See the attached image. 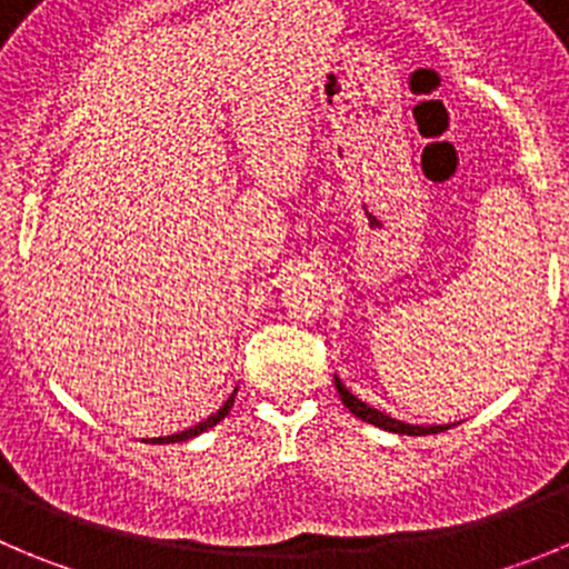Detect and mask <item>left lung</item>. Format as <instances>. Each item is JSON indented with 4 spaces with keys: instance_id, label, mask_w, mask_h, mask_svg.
Instances as JSON below:
<instances>
[{
    "instance_id": "left-lung-1",
    "label": "left lung",
    "mask_w": 569,
    "mask_h": 569,
    "mask_svg": "<svg viewBox=\"0 0 569 569\" xmlns=\"http://www.w3.org/2000/svg\"><path fill=\"white\" fill-rule=\"evenodd\" d=\"M333 385H337L339 398H342V405L348 407V410L353 412V416L362 418V421H368V423H373V427L387 429V432H398V435H435V432H443V429L452 427V423H449V427H416V423L396 421V418H390V416H387V412H381V410H376V407L365 405L362 398L353 396V392H350L348 387H345L342 381L337 379V376H333Z\"/></svg>"
}]
</instances>
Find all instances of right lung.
Here are the masks:
<instances>
[{"mask_svg":"<svg viewBox=\"0 0 569 569\" xmlns=\"http://www.w3.org/2000/svg\"><path fill=\"white\" fill-rule=\"evenodd\" d=\"M232 401H236V392H232V396H230V398H227V401H224V407H221V410H219V412H216V416H210V418H207V421L196 423V427H193V429H184V432H179V435H171V438H159V443H177V440H188V438H193V435L204 432V429L216 427V423H219V421H221V418H224V416H227V412H230Z\"/></svg>","mask_w":569,"mask_h":569,"instance_id":"obj_1","label":"right lung"}]
</instances>
